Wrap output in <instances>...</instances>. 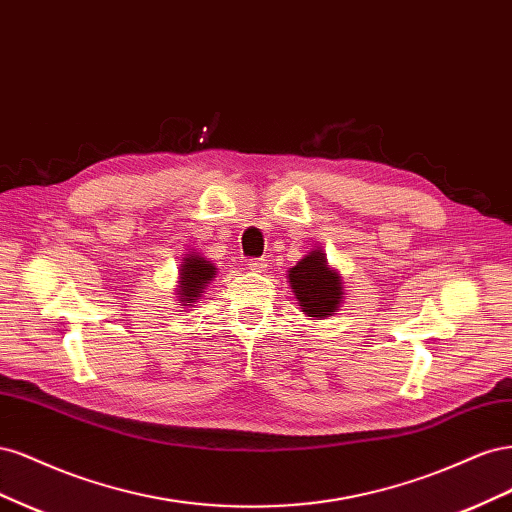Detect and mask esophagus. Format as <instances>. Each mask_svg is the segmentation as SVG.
<instances>
[{
    "mask_svg": "<svg viewBox=\"0 0 512 512\" xmlns=\"http://www.w3.org/2000/svg\"><path fill=\"white\" fill-rule=\"evenodd\" d=\"M247 269H250L252 273H262V271L267 269V262L262 260V258H254V260L247 262Z\"/></svg>",
    "mask_w": 512,
    "mask_h": 512,
    "instance_id": "34e87169",
    "label": "esophagus"
}]
</instances>
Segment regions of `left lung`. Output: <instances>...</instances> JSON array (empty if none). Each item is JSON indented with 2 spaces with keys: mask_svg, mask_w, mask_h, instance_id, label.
I'll return each mask as SVG.
<instances>
[{
  "mask_svg": "<svg viewBox=\"0 0 512 512\" xmlns=\"http://www.w3.org/2000/svg\"><path fill=\"white\" fill-rule=\"evenodd\" d=\"M288 280L292 292L297 294L301 309L309 318H327L342 303V277L329 267L327 256L322 254V250L309 252L303 260H299L297 267L288 271Z\"/></svg>",
  "mask_w": 512,
  "mask_h": 512,
  "instance_id": "left-lung-1",
  "label": "left lung"
}]
</instances>
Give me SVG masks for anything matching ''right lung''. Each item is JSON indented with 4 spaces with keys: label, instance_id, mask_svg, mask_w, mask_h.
<instances>
[{
    "label": "right lung",
    "instance_id": "add662e5",
    "mask_svg": "<svg viewBox=\"0 0 512 512\" xmlns=\"http://www.w3.org/2000/svg\"><path fill=\"white\" fill-rule=\"evenodd\" d=\"M181 277H179V301L183 305H190L194 303L200 292H205V286L211 282V277H215V265L211 260L203 258L200 254L192 252L183 258V265L179 269Z\"/></svg>",
    "mask_w": 512,
    "mask_h": 512
}]
</instances>
